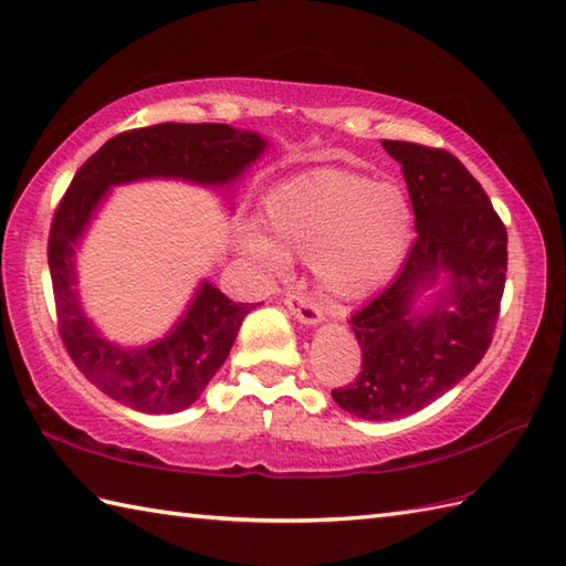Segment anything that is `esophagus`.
Masks as SVG:
<instances>
[{
  "instance_id": "obj_1",
  "label": "esophagus",
  "mask_w": 566,
  "mask_h": 566,
  "mask_svg": "<svg viewBox=\"0 0 566 566\" xmlns=\"http://www.w3.org/2000/svg\"><path fill=\"white\" fill-rule=\"evenodd\" d=\"M284 306L292 311V314L306 323V326H316V323L323 318L321 308L314 304V298L306 296V294H298V292H292L284 296Z\"/></svg>"
}]
</instances>
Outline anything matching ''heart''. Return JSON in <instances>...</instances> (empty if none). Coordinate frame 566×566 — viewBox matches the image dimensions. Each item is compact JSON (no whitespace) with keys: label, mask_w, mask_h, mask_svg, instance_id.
Instances as JSON below:
<instances>
[{"label":"heart","mask_w":566,"mask_h":566,"mask_svg":"<svg viewBox=\"0 0 566 566\" xmlns=\"http://www.w3.org/2000/svg\"><path fill=\"white\" fill-rule=\"evenodd\" d=\"M264 233L245 231L240 245L262 270L286 272L290 252L314 260L323 290L357 302L401 268L413 231L403 189L321 167L274 185L260 201Z\"/></svg>","instance_id":"heart-1"}]
</instances>
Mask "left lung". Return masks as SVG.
Segmentation results:
<instances>
[{
  "label": "left lung",
  "instance_id": "8db88e82",
  "mask_svg": "<svg viewBox=\"0 0 566 566\" xmlns=\"http://www.w3.org/2000/svg\"><path fill=\"white\" fill-rule=\"evenodd\" d=\"M381 146L401 165L418 238L399 276L350 316L363 369L331 394L367 420L411 416L482 363L509 270L506 226L452 153L408 140ZM440 275L446 286L423 305L419 296Z\"/></svg>",
  "mask_w": 566,
  "mask_h": 566
}]
</instances>
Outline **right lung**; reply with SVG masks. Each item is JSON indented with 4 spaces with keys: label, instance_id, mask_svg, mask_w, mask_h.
I'll return each mask as SVG.
<instances>
[{
    "label": "right lung",
    "instance_id": "add662e5",
    "mask_svg": "<svg viewBox=\"0 0 566 566\" xmlns=\"http://www.w3.org/2000/svg\"><path fill=\"white\" fill-rule=\"evenodd\" d=\"M268 140L228 124H158L124 130L84 163L60 199L51 238V268L60 338L72 363L114 401L140 413H177L195 403L226 363L252 304H235L201 282L187 314L146 347L106 340L82 311L75 248L114 185L172 177L203 187L231 185L255 163Z\"/></svg>",
    "mask_w": 566,
    "mask_h": 566
}]
</instances>
